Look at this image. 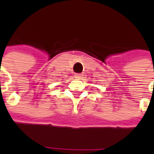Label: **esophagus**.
I'll use <instances>...</instances> for the list:
<instances>
[{"instance_id": "esophagus-1", "label": "esophagus", "mask_w": 154, "mask_h": 154, "mask_svg": "<svg viewBox=\"0 0 154 154\" xmlns=\"http://www.w3.org/2000/svg\"><path fill=\"white\" fill-rule=\"evenodd\" d=\"M82 77V74H75V78H77L78 80H80Z\"/></svg>"}]
</instances>
